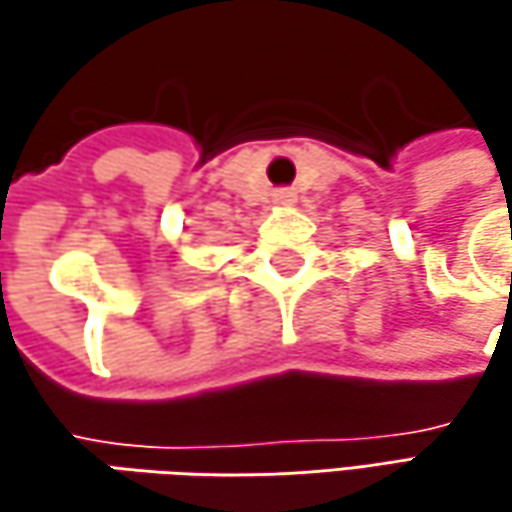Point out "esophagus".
<instances>
[{
    "mask_svg": "<svg viewBox=\"0 0 512 512\" xmlns=\"http://www.w3.org/2000/svg\"><path fill=\"white\" fill-rule=\"evenodd\" d=\"M272 201H275L278 207H290V204H296V192L281 189V192H275V195H272Z\"/></svg>",
    "mask_w": 512,
    "mask_h": 512,
    "instance_id": "34e87169",
    "label": "esophagus"
}]
</instances>
